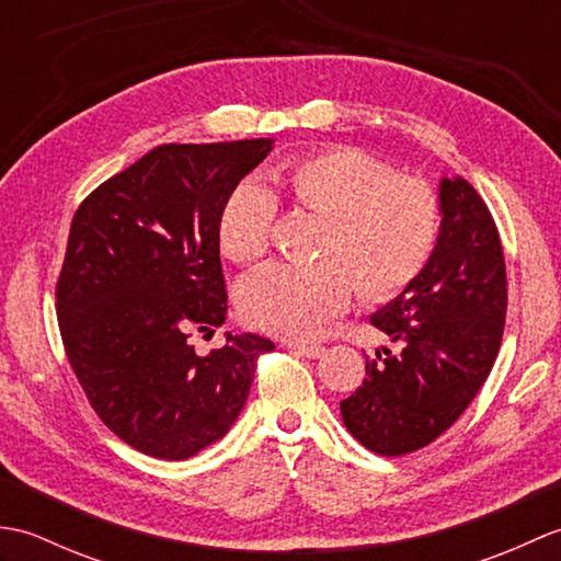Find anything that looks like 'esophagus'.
<instances>
[{
    "label": "esophagus",
    "mask_w": 561,
    "mask_h": 561,
    "mask_svg": "<svg viewBox=\"0 0 561 561\" xmlns=\"http://www.w3.org/2000/svg\"><path fill=\"white\" fill-rule=\"evenodd\" d=\"M289 350L296 352L299 356H306V359H318V356H323L325 347L323 344H306V342H291Z\"/></svg>",
    "instance_id": "esophagus-1"
}]
</instances>
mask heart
Returning <instances> with one entry per match:
<instances>
[{
  "label": "heart",
  "instance_id": "heart-1",
  "mask_svg": "<svg viewBox=\"0 0 561 561\" xmlns=\"http://www.w3.org/2000/svg\"><path fill=\"white\" fill-rule=\"evenodd\" d=\"M294 207L325 219L320 265L289 262L253 274L241 289V311L272 335L308 337L337 316L356 289L366 299H390L420 277L440 233L436 190L390 169L366 151L332 147L282 161L267 173ZM277 199L248 178L226 197L219 214L221 253L253 265L270 248Z\"/></svg>",
  "mask_w": 561,
  "mask_h": 561
}]
</instances>
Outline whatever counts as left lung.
<instances>
[{
    "mask_svg": "<svg viewBox=\"0 0 561 561\" xmlns=\"http://www.w3.org/2000/svg\"><path fill=\"white\" fill-rule=\"evenodd\" d=\"M440 233L420 277L371 316L390 347L340 402L344 426L378 456L432 444L490 376L506 318V265L490 209L460 175L438 181Z\"/></svg>",
    "mask_w": 561,
    "mask_h": 561,
    "instance_id": "left-lung-1",
    "label": "left lung"
}]
</instances>
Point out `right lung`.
I'll return each instance as SVG.
<instances>
[{"instance_id": "add662e5", "label": "right lung", "mask_w": 561, "mask_h": 561, "mask_svg": "<svg viewBox=\"0 0 561 561\" xmlns=\"http://www.w3.org/2000/svg\"><path fill=\"white\" fill-rule=\"evenodd\" d=\"M272 139L163 145L99 185L71 219L57 279L62 342L93 412L161 460L219 440L274 344L255 332L197 354L193 332L224 325L219 214Z\"/></svg>"}]
</instances>
